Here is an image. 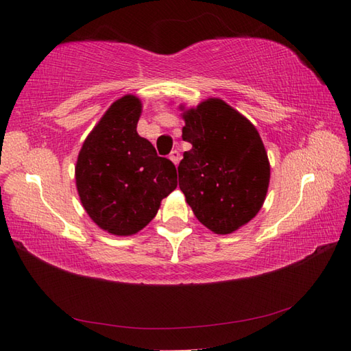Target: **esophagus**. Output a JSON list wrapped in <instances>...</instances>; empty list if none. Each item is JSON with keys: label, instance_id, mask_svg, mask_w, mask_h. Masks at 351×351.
Instances as JSON below:
<instances>
[{"label": "esophagus", "instance_id": "1", "mask_svg": "<svg viewBox=\"0 0 351 351\" xmlns=\"http://www.w3.org/2000/svg\"><path fill=\"white\" fill-rule=\"evenodd\" d=\"M170 160L173 161V162L176 164V166H178V164H180V161H181V154H180V151H176V149H175V151H171V152H170Z\"/></svg>", "mask_w": 351, "mask_h": 351}]
</instances>
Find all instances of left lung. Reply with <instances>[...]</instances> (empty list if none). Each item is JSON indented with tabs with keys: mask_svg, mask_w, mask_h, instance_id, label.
Masks as SVG:
<instances>
[{
	"mask_svg": "<svg viewBox=\"0 0 351 351\" xmlns=\"http://www.w3.org/2000/svg\"><path fill=\"white\" fill-rule=\"evenodd\" d=\"M182 119V140L191 149L178 166L180 189L204 226L232 234L255 217L267 196L270 162L263 140L250 121L219 98L184 110Z\"/></svg>",
	"mask_w": 351,
	"mask_h": 351,
	"instance_id": "left-lung-1",
	"label": "left lung"
}]
</instances>
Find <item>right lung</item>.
I'll return each mask as SVG.
<instances>
[{
  "instance_id": "obj_1",
  "label": "right lung",
  "mask_w": 351,
  "mask_h": 351,
  "mask_svg": "<svg viewBox=\"0 0 351 351\" xmlns=\"http://www.w3.org/2000/svg\"><path fill=\"white\" fill-rule=\"evenodd\" d=\"M141 101L125 95L111 104L84 140L75 166L80 200L107 232L134 235L151 221L176 189V167L140 137Z\"/></svg>"
}]
</instances>
